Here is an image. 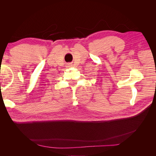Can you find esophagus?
I'll return each instance as SVG.
<instances>
[{
    "mask_svg": "<svg viewBox=\"0 0 156 156\" xmlns=\"http://www.w3.org/2000/svg\"><path fill=\"white\" fill-rule=\"evenodd\" d=\"M68 66H71V65H70V64H68Z\"/></svg>",
    "mask_w": 156,
    "mask_h": 156,
    "instance_id": "34e87169",
    "label": "esophagus"
}]
</instances>
